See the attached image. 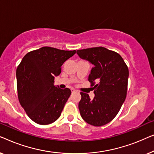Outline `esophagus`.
<instances>
[{"instance_id":"1","label":"esophagus","mask_w":154,"mask_h":154,"mask_svg":"<svg viewBox=\"0 0 154 154\" xmlns=\"http://www.w3.org/2000/svg\"><path fill=\"white\" fill-rule=\"evenodd\" d=\"M75 92H76V90H75L74 89H71V93L73 94L75 93Z\"/></svg>"}]
</instances>
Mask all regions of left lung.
Returning a JSON list of instances; mask_svg holds the SVG:
<instances>
[{
  "label": "left lung",
  "instance_id": "8db88e82",
  "mask_svg": "<svg viewBox=\"0 0 154 154\" xmlns=\"http://www.w3.org/2000/svg\"><path fill=\"white\" fill-rule=\"evenodd\" d=\"M80 58L93 64L88 81L93 86L94 97L81 92L80 113L90 125L102 126L116 117L125 102L129 71L117 52L103 47L77 50Z\"/></svg>",
  "mask_w": 154,
  "mask_h": 154
}]
</instances>
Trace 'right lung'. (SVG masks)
<instances>
[{"label": "right lung", "instance_id": "obj_1", "mask_svg": "<svg viewBox=\"0 0 154 154\" xmlns=\"http://www.w3.org/2000/svg\"><path fill=\"white\" fill-rule=\"evenodd\" d=\"M75 50L43 47L29 52L17 69L18 98L28 116L40 125L54 123L60 116L71 95L69 88L54 85L64 62Z\"/></svg>", "mask_w": 154, "mask_h": 154}]
</instances>
